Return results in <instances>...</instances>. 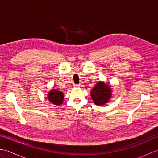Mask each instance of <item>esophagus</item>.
Returning <instances> with one entry per match:
<instances>
[{
    "instance_id": "esophagus-1",
    "label": "esophagus",
    "mask_w": 158,
    "mask_h": 158,
    "mask_svg": "<svg viewBox=\"0 0 158 158\" xmlns=\"http://www.w3.org/2000/svg\"><path fill=\"white\" fill-rule=\"evenodd\" d=\"M75 87H77V88H80V87H81V84H76L75 85Z\"/></svg>"
}]
</instances>
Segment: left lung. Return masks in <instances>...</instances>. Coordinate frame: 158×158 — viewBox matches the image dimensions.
Listing matches in <instances>:
<instances>
[{
    "label": "left lung",
    "instance_id": "left-lung-1",
    "mask_svg": "<svg viewBox=\"0 0 158 158\" xmlns=\"http://www.w3.org/2000/svg\"><path fill=\"white\" fill-rule=\"evenodd\" d=\"M112 89L105 83L99 81L91 90V97L96 105H104L109 101L112 96Z\"/></svg>",
    "mask_w": 158,
    "mask_h": 158
}]
</instances>
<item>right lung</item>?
I'll return each mask as SVG.
<instances>
[{
	"label": "right lung",
	"mask_w": 158,
	"mask_h": 158,
	"mask_svg": "<svg viewBox=\"0 0 158 158\" xmlns=\"http://www.w3.org/2000/svg\"><path fill=\"white\" fill-rule=\"evenodd\" d=\"M63 93L57 89H52L51 91L49 92L48 94V98L52 104L55 105H60L62 104L64 100Z\"/></svg>",
	"instance_id": "obj_1"
}]
</instances>
